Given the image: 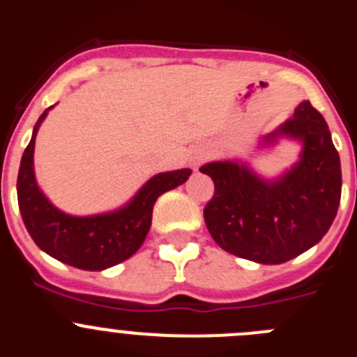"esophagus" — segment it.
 <instances>
[{"mask_svg": "<svg viewBox=\"0 0 357 357\" xmlns=\"http://www.w3.org/2000/svg\"><path fill=\"white\" fill-rule=\"evenodd\" d=\"M206 159H207V151H198V153H195V157H193L195 166H198L202 160H206Z\"/></svg>", "mask_w": 357, "mask_h": 357, "instance_id": "esophagus-1", "label": "esophagus"}]
</instances>
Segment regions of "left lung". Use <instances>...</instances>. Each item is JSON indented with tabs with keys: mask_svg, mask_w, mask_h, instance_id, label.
Instances as JSON below:
<instances>
[{
	"mask_svg": "<svg viewBox=\"0 0 357 357\" xmlns=\"http://www.w3.org/2000/svg\"><path fill=\"white\" fill-rule=\"evenodd\" d=\"M304 143L301 160L280 181L264 182L238 162H211L200 172L214 182L204 209L214 241L230 254L280 264L317 245L338 213L342 166L324 116L302 102L279 130Z\"/></svg>",
	"mask_w": 357,
	"mask_h": 357,
	"instance_id": "8db88e82",
	"label": "left lung"
}]
</instances>
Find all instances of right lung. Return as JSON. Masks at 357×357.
<instances>
[{"label":"right lung","instance_id":"1","mask_svg":"<svg viewBox=\"0 0 357 357\" xmlns=\"http://www.w3.org/2000/svg\"><path fill=\"white\" fill-rule=\"evenodd\" d=\"M43 112L21 159L17 202L28 234L37 247L69 266L100 272L127 261L139 250L151 225L153 204L162 193L184 184L191 169L159 173L141 188L127 207L110 214L77 218L61 213L37 188L33 175V146Z\"/></svg>","mask_w":357,"mask_h":357}]
</instances>
